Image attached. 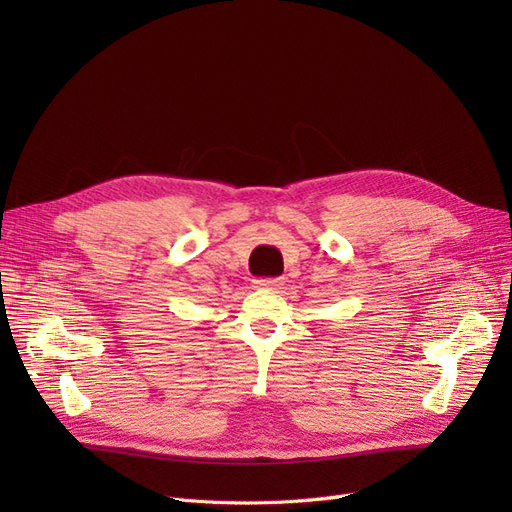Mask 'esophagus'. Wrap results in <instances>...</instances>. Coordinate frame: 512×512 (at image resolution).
Listing matches in <instances>:
<instances>
[{"label":"esophagus","mask_w":512,"mask_h":512,"mask_svg":"<svg viewBox=\"0 0 512 512\" xmlns=\"http://www.w3.org/2000/svg\"><path fill=\"white\" fill-rule=\"evenodd\" d=\"M282 282L278 278H265V280H255V288H270V290H276L280 288Z\"/></svg>","instance_id":"1"}]
</instances>
